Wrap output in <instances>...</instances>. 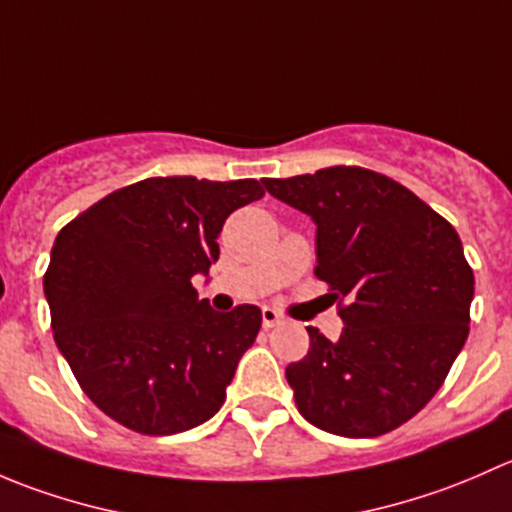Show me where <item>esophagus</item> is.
Listing matches in <instances>:
<instances>
[{
    "mask_svg": "<svg viewBox=\"0 0 512 512\" xmlns=\"http://www.w3.org/2000/svg\"><path fill=\"white\" fill-rule=\"evenodd\" d=\"M280 322H282V317H280V314H277V309L262 307V327L272 329V327H277V324H280Z\"/></svg>",
    "mask_w": 512,
    "mask_h": 512,
    "instance_id": "esophagus-1",
    "label": "esophagus"
}]
</instances>
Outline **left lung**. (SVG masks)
Here are the masks:
<instances>
[{
	"label": "left lung",
	"mask_w": 512,
	"mask_h": 512,
	"mask_svg": "<svg viewBox=\"0 0 512 512\" xmlns=\"http://www.w3.org/2000/svg\"><path fill=\"white\" fill-rule=\"evenodd\" d=\"M262 183L317 225L314 275L344 322L339 342L307 327V356L287 366L299 414L347 438L394 431L433 399L468 339L476 280L461 237L409 188L359 165Z\"/></svg>",
	"instance_id": "left-lung-1"
}]
</instances>
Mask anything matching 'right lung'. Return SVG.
Wrapping results in <instances>:
<instances>
[{"label": "right lung", "mask_w": 512, "mask_h": 512, "mask_svg": "<svg viewBox=\"0 0 512 512\" xmlns=\"http://www.w3.org/2000/svg\"><path fill=\"white\" fill-rule=\"evenodd\" d=\"M262 195L255 178H146L61 227L44 275L51 329L84 394L113 421L170 436L220 411L262 312H213L190 280L220 257L227 215Z\"/></svg>", "instance_id": "add662e5"}]
</instances>
